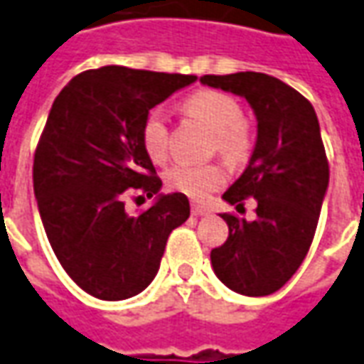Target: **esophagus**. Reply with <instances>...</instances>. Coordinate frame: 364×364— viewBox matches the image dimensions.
<instances>
[{"label":"esophagus","mask_w":364,"mask_h":364,"mask_svg":"<svg viewBox=\"0 0 364 364\" xmlns=\"http://www.w3.org/2000/svg\"><path fill=\"white\" fill-rule=\"evenodd\" d=\"M191 213L195 215V217H201V215L209 213V209H207L205 205H199V203H193V205H191Z\"/></svg>","instance_id":"1"}]
</instances>
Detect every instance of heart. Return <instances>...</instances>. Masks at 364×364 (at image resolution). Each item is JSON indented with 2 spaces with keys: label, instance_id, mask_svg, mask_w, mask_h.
I'll list each match as a JSON object with an SVG mask.
<instances>
[{
  "label": "heart",
  "instance_id": "obj_1",
  "mask_svg": "<svg viewBox=\"0 0 364 364\" xmlns=\"http://www.w3.org/2000/svg\"><path fill=\"white\" fill-rule=\"evenodd\" d=\"M183 111L213 133V151L231 165L243 163L253 149V127L243 117L237 99L217 89L195 91L183 101ZM141 145L155 165L169 161V121L163 109H151L141 123ZM227 181L219 163H177L165 173L173 191L205 199Z\"/></svg>",
  "mask_w": 364,
  "mask_h": 364
}]
</instances>
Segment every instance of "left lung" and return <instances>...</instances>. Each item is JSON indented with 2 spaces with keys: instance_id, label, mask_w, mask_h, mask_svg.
I'll return each instance as SVG.
<instances>
[{
  "instance_id": "8db88e82",
  "label": "left lung",
  "mask_w": 364,
  "mask_h": 364,
  "mask_svg": "<svg viewBox=\"0 0 364 364\" xmlns=\"http://www.w3.org/2000/svg\"><path fill=\"white\" fill-rule=\"evenodd\" d=\"M201 83L249 101L257 115L251 161L223 193L243 207L255 197V221L223 213L229 237L211 251L215 275L235 293L265 296L295 275L317 231L328 187V161L311 101L281 79L241 71L203 75Z\"/></svg>"
}]
</instances>
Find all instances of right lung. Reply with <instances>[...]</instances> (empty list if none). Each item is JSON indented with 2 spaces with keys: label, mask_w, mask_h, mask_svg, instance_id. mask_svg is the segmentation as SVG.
Wrapping results in <instances>:
<instances>
[{
  "label": "right lung",
  "mask_w": 364,
  "mask_h": 364,
  "mask_svg": "<svg viewBox=\"0 0 364 364\" xmlns=\"http://www.w3.org/2000/svg\"><path fill=\"white\" fill-rule=\"evenodd\" d=\"M197 75L107 65L61 89L33 157V191L49 245L91 296L123 301L155 279L175 227L189 219L183 193L159 195L139 215L129 195L161 189L141 145L145 115Z\"/></svg>",
  "instance_id": "right-lung-1"
}]
</instances>
